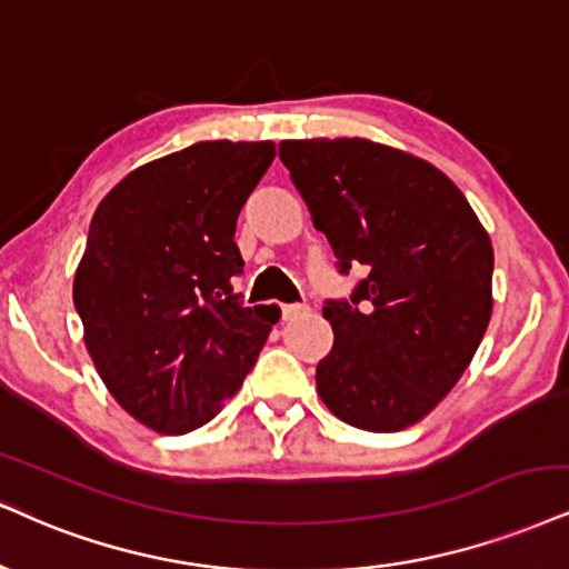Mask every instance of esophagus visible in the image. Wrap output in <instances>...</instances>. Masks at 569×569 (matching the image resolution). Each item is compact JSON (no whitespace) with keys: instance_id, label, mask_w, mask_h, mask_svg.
Wrapping results in <instances>:
<instances>
[{"instance_id":"34e87169","label":"esophagus","mask_w":569,"mask_h":569,"mask_svg":"<svg viewBox=\"0 0 569 569\" xmlns=\"http://www.w3.org/2000/svg\"><path fill=\"white\" fill-rule=\"evenodd\" d=\"M308 306L306 303H287L282 306V319L290 321V319H298L300 313H306Z\"/></svg>"}]
</instances>
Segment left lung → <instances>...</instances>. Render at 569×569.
<instances>
[{"label": "left lung", "instance_id": "left-lung-1", "mask_svg": "<svg viewBox=\"0 0 569 569\" xmlns=\"http://www.w3.org/2000/svg\"><path fill=\"white\" fill-rule=\"evenodd\" d=\"M338 271L363 266L348 300H327L332 350L317 390L342 422L398 432L427 417L472 361L490 321L493 248L446 173L369 139L279 144Z\"/></svg>", "mask_w": 569, "mask_h": 569}]
</instances>
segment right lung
I'll use <instances>...</instances> for the list:
<instances>
[{"mask_svg": "<svg viewBox=\"0 0 569 569\" xmlns=\"http://www.w3.org/2000/svg\"><path fill=\"white\" fill-rule=\"evenodd\" d=\"M273 142H200L152 160L94 210L73 303L102 382L163 435L198 430L240 390L277 306L234 296L237 216Z\"/></svg>", "mask_w": 569, "mask_h": 569, "instance_id": "add662e5", "label": "right lung"}]
</instances>
